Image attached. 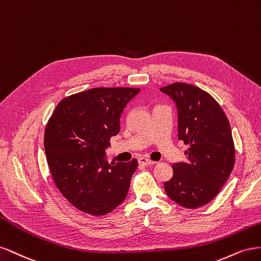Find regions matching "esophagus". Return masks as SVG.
I'll return each mask as SVG.
<instances>
[{
  "instance_id": "obj_1",
  "label": "esophagus",
  "mask_w": 261,
  "mask_h": 261,
  "mask_svg": "<svg viewBox=\"0 0 261 261\" xmlns=\"http://www.w3.org/2000/svg\"><path fill=\"white\" fill-rule=\"evenodd\" d=\"M139 164L143 165V166H149V165H154L155 162L150 161V159H148L146 157H141V158H139Z\"/></svg>"
}]
</instances>
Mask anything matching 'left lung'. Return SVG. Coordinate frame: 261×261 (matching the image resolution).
<instances>
[{"instance_id":"obj_1","label":"left lung","mask_w":261,"mask_h":261,"mask_svg":"<svg viewBox=\"0 0 261 261\" xmlns=\"http://www.w3.org/2000/svg\"><path fill=\"white\" fill-rule=\"evenodd\" d=\"M178 109V138L190 147L187 163L172 165V178L164 183L168 197L186 208L213 200L235 162L228 118L212 95L197 87L176 82L161 88Z\"/></svg>"}]
</instances>
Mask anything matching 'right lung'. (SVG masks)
I'll return each mask as SVG.
<instances>
[{
    "label": "right lung",
    "instance_id": "right-lung-1",
    "mask_svg": "<svg viewBox=\"0 0 261 261\" xmlns=\"http://www.w3.org/2000/svg\"><path fill=\"white\" fill-rule=\"evenodd\" d=\"M134 88H94L62 99L49 118L44 148L49 171L63 196L81 212L103 216L127 197L138 161L111 163L109 140L120 131Z\"/></svg>",
    "mask_w": 261,
    "mask_h": 261
}]
</instances>
